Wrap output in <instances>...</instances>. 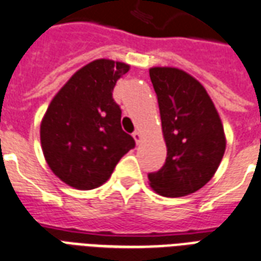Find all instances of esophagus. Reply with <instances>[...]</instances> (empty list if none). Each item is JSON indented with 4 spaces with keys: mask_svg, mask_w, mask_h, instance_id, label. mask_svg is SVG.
<instances>
[{
    "mask_svg": "<svg viewBox=\"0 0 261 261\" xmlns=\"http://www.w3.org/2000/svg\"><path fill=\"white\" fill-rule=\"evenodd\" d=\"M133 139H135V141H136V144H140L141 141V135L139 132H133Z\"/></svg>",
    "mask_w": 261,
    "mask_h": 261,
    "instance_id": "34e87169",
    "label": "esophagus"
}]
</instances>
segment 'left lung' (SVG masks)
<instances>
[{
	"label": "left lung",
	"mask_w": 261,
	"mask_h": 261,
	"mask_svg": "<svg viewBox=\"0 0 261 261\" xmlns=\"http://www.w3.org/2000/svg\"><path fill=\"white\" fill-rule=\"evenodd\" d=\"M149 77L156 92L167 147L166 162L149 173V187L165 197H181L213 178L226 149L221 117L207 91L177 68L153 66Z\"/></svg>",
	"instance_id": "1"
}]
</instances>
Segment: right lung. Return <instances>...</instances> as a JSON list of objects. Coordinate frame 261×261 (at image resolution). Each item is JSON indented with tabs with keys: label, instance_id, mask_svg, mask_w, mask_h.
<instances>
[{
	"label": "right lung",
	"instance_id": "add662e5",
	"mask_svg": "<svg viewBox=\"0 0 261 261\" xmlns=\"http://www.w3.org/2000/svg\"><path fill=\"white\" fill-rule=\"evenodd\" d=\"M130 66L95 60L58 91L40 122L44 159L69 187L88 191L110 178L120 159L135 147L121 128V109L113 99L117 80Z\"/></svg>",
	"mask_w": 261,
	"mask_h": 261
}]
</instances>
